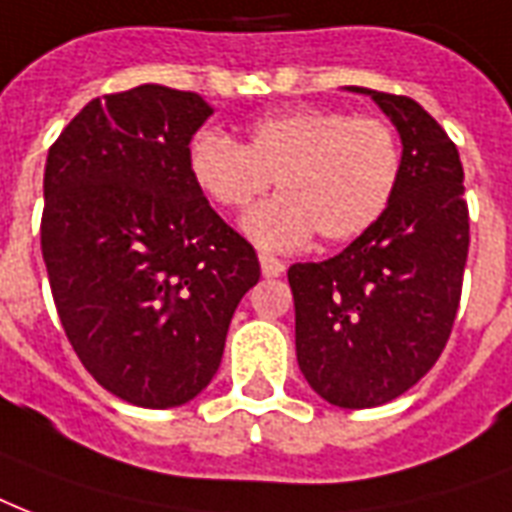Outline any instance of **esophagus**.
Masks as SVG:
<instances>
[{
  "mask_svg": "<svg viewBox=\"0 0 512 512\" xmlns=\"http://www.w3.org/2000/svg\"><path fill=\"white\" fill-rule=\"evenodd\" d=\"M259 261H261V272L264 277H280L285 272V264L275 256H269V253H259Z\"/></svg>",
  "mask_w": 512,
  "mask_h": 512,
  "instance_id": "obj_1",
  "label": "esophagus"
}]
</instances>
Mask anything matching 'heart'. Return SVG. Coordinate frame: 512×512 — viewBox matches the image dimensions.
<instances>
[{
  "mask_svg": "<svg viewBox=\"0 0 512 512\" xmlns=\"http://www.w3.org/2000/svg\"><path fill=\"white\" fill-rule=\"evenodd\" d=\"M194 186L227 211H245L272 181L283 192L245 219L264 248L288 251L318 232L347 243L382 219L403 170L395 125L344 109H291L261 117L245 144L216 128L186 149Z\"/></svg>",
  "mask_w": 512,
  "mask_h": 512,
  "instance_id": "b5f03b06",
  "label": "heart"
}]
</instances>
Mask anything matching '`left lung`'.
Masks as SVG:
<instances>
[{
    "instance_id": "obj_1",
    "label": "left lung",
    "mask_w": 512,
    "mask_h": 512,
    "mask_svg": "<svg viewBox=\"0 0 512 512\" xmlns=\"http://www.w3.org/2000/svg\"><path fill=\"white\" fill-rule=\"evenodd\" d=\"M368 93L398 128L403 170L374 227L326 261L288 269L296 358L320 398L390 403L441 358L457 318L470 216L457 144L408 95Z\"/></svg>"
}]
</instances>
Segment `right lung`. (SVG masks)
<instances>
[{
    "label": "right lung",
    "instance_id": "1",
    "mask_svg": "<svg viewBox=\"0 0 512 512\" xmlns=\"http://www.w3.org/2000/svg\"><path fill=\"white\" fill-rule=\"evenodd\" d=\"M213 106L165 85L93 98L45 165L42 256L87 374L133 406L192 400L261 267L213 211L186 149Z\"/></svg>",
    "mask_w": 512,
    "mask_h": 512
}]
</instances>
